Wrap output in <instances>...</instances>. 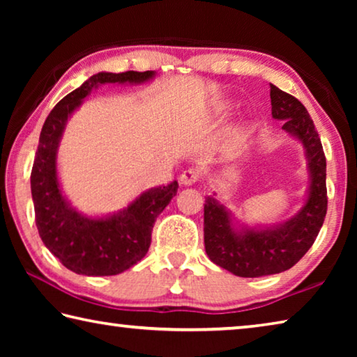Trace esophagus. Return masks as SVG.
<instances>
[{"instance_id":"34e87169","label":"esophagus","mask_w":357,"mask_h":357,"mask_svg":"<svg viewBox=\"0 0 357 357\" xmlns=\"http://www.w3.org/2000/svg\"><path fill=\"white\" fill-rule=\"evenodd\" d=\"M198 179H200V174H198L195 170H193V168H189V170L183 172V174H181V176H179L181 184H184V185L195 184Z\"/></svg>"}]
</instances>
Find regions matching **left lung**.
Returning <instances> with one entry per match:
<instances>
[{
  "instance_id": "obj_1",
  "label": "left lung",
  "mask_w": 357,
  "mask_h": 357,
  "mask_svg": "<svg viewBox=\"0 0 357 357\" xmlns=\"http://www.w3.org/2000/svg\"><path fill=\"white\" fill-rule=\"evenodd\" d=\"M273 118L299 138L310 172L309 198L285 223L268 228L236 229L229 213L214 197L204 203V249L209 259L239 277L279 274L299 261L315 243L328 211L326 157L315 124L294 96L271 84Z\"/></svg>"
}]
</instances>
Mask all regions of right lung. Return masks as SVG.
I'll return each mask as SVG.
<instances>
[{"label":"right lung","instance_id":"obj_1","mask_svg":"<svg viewBox=\"0 0 357 357\" xmlns=\"http://www.w3.org/2000/svg\"><path fill=\"white\" fill-rule=\"evenodd\" d=\"M153 77V70L99 72L59 100L42 126L31 170L36 227L47 249L77 274L116 275L140 261L151 245L154 222L176 195L178 183L143 192L121 213L104 219L78 214L63 197L56 174V153L66 123L99 84L143 83Z\"/></svg>","mask_w":357,"mask_h":357}]
</instances>
